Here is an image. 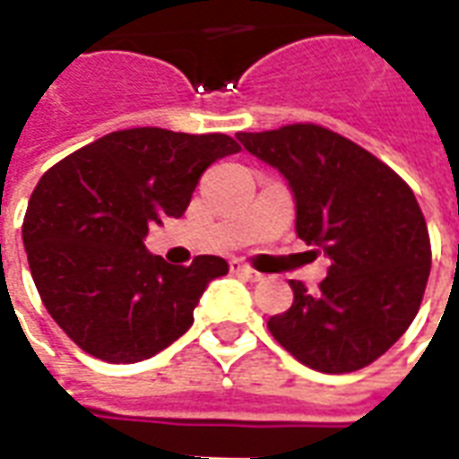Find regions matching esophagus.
Instances as JSON below:
<instances>
[{
    "instance_id": "34e87169",
    "label": "esophagus",
    "mask_w": 459,
    "mask_h": 459,
    "mask_svg": "<svg viewBox=\"0 0 459 459\" xmlns=\"http://www.w3.org/2000/svg\"><path fill=\"white\" fill-rule=\"evenodd\" d=\"M230 270H233L236 275H240V278L250 280V282H260V280H263V273H258V270H253L250 265H246L243 260H233V263H230Z\"/></svg>"
}]
</instances>
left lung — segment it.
<instances>
[{"label": "left lung", "mask_w": 459, "mask_h": 459, "mask_svg": "<svg viewBox=\"0 0 459 459\" xmlns=\"http://www.w3.org/2000/svg\"><path fill=\"white\" fill-rule=\"evenodd\" d=\"M240 144L288 179L307 246L329 258L317 292L292 280V307L268 329L299 364L359 371L385 354L418 315L430 236L413 191L391 167L312 122L238 132Z\"/></svg>", "instance_id": "1"}]
</instances>
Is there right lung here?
<instances>
[{"mask_svg": "<svg viewBox=\"0 0 459 459\" xmlns=\"http://www.w3.org/2000/svg\"><path fill=\"white\" fill-rule=\"evenodd\" d=\"M240 152L229 134L161 127L110 132L46 171L29 199L22 238L44 307L85 354L134 364L191 327L219 255L189 268L144 248L152 223L186 211L201 174Z\"/></svg>", "mask_w": 459, "mask_h": 459, "instance_id": "add662e5", "label": "right lung"}]
</instances>
